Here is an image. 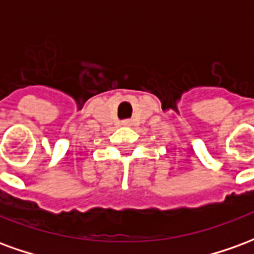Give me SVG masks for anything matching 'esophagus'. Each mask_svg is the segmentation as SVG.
<instances>
[{
	"mask_svg": "<svg viewBox=\"0 0 254 254\" xmlns=\"http://www.w3.org/2000/svg\"><path fill=\"white\" fill-rule=\"evenodd\" d=\"M124 125H125V127H130V125H132V122H130V121H124Z\"/></svg>",
	"mask_w": 254,
	"mask_h": 254,
	"instance_id": "1",
	"label": "esophagus"
}]
</instances>
